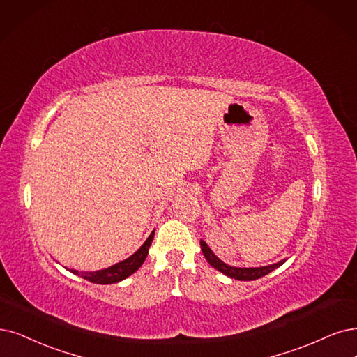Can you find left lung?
<instances>
[{
    "mask_svg": "<svg viewBox=\"0 0 357 357\" xmlns=\"http://www.w3.org/2000/svg\"><path fill=\"white\" fill-rule=\"evenodd\" d=\"M200 245H202V252H203L204 257L207 259V261L210 263V265H212L215 269H218L219 272L229 276V278L238 280V281H255V280H259V278H261V276H265L269 272H272L273 269L280 268L282 263L285 261V260H281L278 263H273V265L261 266V268H234V266L227 265V263H223L222 260H219L203 240L200 241Z\"/></svg>",
    "mask_w": 357,
    "mask_h": 357,
    "instance_id": "1",
    "label": "left lung"
}]
</instances>
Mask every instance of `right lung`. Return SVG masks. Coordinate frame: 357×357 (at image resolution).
I'll list each match as a JSON object with an SVG mask.
<instances>
[{"instance_id":"add662e5","label":"right lung","mask_w":357,"mask_h":357,"mask_svg":"<svg viewBox=\"0 0 357 357\" xmlns=\"http://www.w3.org/2000/svg\"><path fill=\"white\" fill-rule=\"evenodd\" d=\"M153 238H154V231L150 234L147 241L141 245V248L137 253L125 259L123 261L116 263V265H113L107 269L97 271V272H79V271L70 269V272L77 276H82V278H85L86 281L94 282V284H114V282L122 281V280L128 278L129 275H132L135 271L139 269L145 257H147V255H149V248L151 245Z\"/></svg>"}]
</instances>
